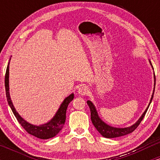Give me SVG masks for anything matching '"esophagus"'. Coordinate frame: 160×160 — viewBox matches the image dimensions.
Returning a JSON list of instances; mask_svg holds the SVG:
<instances>
[{"label": "esophagus", "instance_id": "34e87169", "mask_svg": "<svg viewBox=\"0 0 160 160\" xmlns=\"http://www.w3.org/2000/svg\"><path fill=\"white\" fill-rule=\"evenodd\" d=\"M89 88H88V86H84V85L81 86L78 89V93L81 95H87L88 93H89Z\"/></svg>", "mask_w": 160, "mask_h": 160}]
</instances>
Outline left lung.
<instances>
[{"instance_id":"obj_1","label":"left lung","mask_w":160,"mask_h":160,"mask_svg":"<svg viewBox=\"0 0 160 160\" xmlns=\"http://www.w3.org/2000/svg\"><path fill=\"white\" fill-rule=\"evenodd\" d=\"M149 62L153 69V65H152L151 62H150V61ZM154 82H156L155 74H154ZM155 85H156V82H154V89H155ZM154 89H153V95H152L151 99H150L149 105H148V107L147 108V109L145 110V111L143 113V114L141 115V117L139 118V120H138L135 124H133L132 126H129V127H126V128H115V127H112V126H109V125L106 124L105 122H104L103 121L101 120L100 117H98V113H97L96 109H95V107L94 106V104H92V102L91 101H87V104L89 105V109H90L91 120L92 122V124L94 125L95 128L98 130V132L100 133L102 136L104 138H113L123 136V135H128V134L132 132L133 131H135V129H136L138 126H139V124L141 123V122L142 121L145 114H146L148 108H149L150 104L152 102V99H153V94H154Z\"/></svg>"}]
</instances>
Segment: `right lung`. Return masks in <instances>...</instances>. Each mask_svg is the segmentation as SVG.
I'll list each match as a JSON object with an SVG mask.
<instances>
[{"instance_id": "right-lung-1", "label": "right lung", "mask_w": 160, "mask_h": 160, "mask_svg": "<svg viewBox=\"0 0 160 160\" xmlns=\"http://www.w3.org/2000/svg\"><path fill=\"white\" fill-rule=\"evenodd\" d=\"M9 62L8 65H7L6 74H5V89H6V95L7 102H8L9 105L12 110V113H14L15 117L17 119L18 122L20 125L25 128V131L30 135H34L38 138L40 139H49L51 138L55 137L56 135L61 131L63 128L66 119V111H67L68 106L70 102L74 99V94H71L68 96L65 100L63 101L60 108H58V111L56 112V115L53 117V118L49 122L47 123L40 125V126H34L25 121L21 116H19L17 111H16L13 104H12V101H11L10 96V92H9Z\"/></svg>"}]
</instances>
